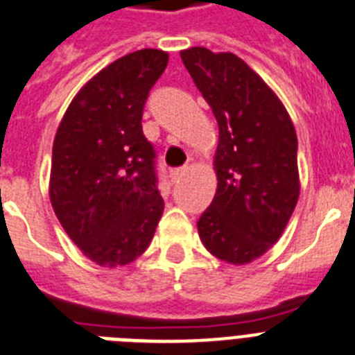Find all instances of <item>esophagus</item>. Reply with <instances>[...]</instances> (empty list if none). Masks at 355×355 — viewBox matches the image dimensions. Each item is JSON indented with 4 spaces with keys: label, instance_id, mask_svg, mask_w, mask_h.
I'll list each match as a JSON object with an SVG mask.
<instances>
[{
    "label": "esophagus",
    "instance_id": "1",
    "mask_svg": "<svg viewBox=\"0 0 355 355\" xmlns=\"http://www.w3.org/2000/svg\"><path fill=\"white\" fill-rule=\"evenodd\" d=\"M187 168H177V169H171V178L173 180H178V178L182 177V175H186Z\"/></svg>",
    "mask_w": 355,
    "mask_h": 355
}]
</instances>
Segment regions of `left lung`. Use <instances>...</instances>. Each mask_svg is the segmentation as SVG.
<instances>
[{
    "mask_svg": "<svg viewBox=\"0 0 355 355\" xmlns=\"http://www.w3.org/2000/svg\"><path fill=\"white\" fill-rule=\"evenodd\" d=\"M180 58L218 123L217 191L198 237L220 261L250 264L281 239L297 204L295 128L273 89L233 53L191 47Z\"/></svg>",
    "mask_w": 355,
    "mask_h": 355,
    "instance_id": "left-lung-1",
    "label": "left lung"
}]
</instances>
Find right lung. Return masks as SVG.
Returning <instances> with one entry per match:
<instances>
[{"label":"right lung","instance_id":"add662e5","mask_svg":"<svg viewBox=\"0 0 355 355\" xmlns=\"http://www.w3.org/2000/svg\"><path fill=\"white\" fill-rule=\"evenodd\" d=\"M168 62L160 49L118 58L78 91L58 125L49 197L69 239L98 266L140 257L162 217L142 111Z\"/></svg>","mask_w":355,"mask_h":355}]
</instances>
